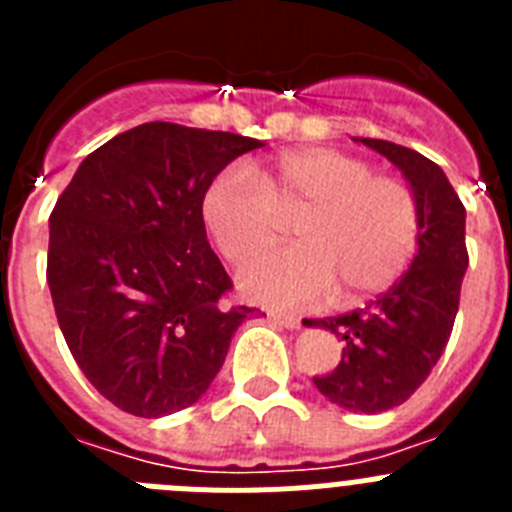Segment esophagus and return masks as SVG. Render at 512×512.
I'll list each match as a JSON object with an SVG mask.
<instances>
[{"mask_svg": "<svg viewBox=\"0 0 512 512\" xmlns=\"http://www.w3.org/2000/svg\"><path fill=\"white\" fill-rule=\"evenodd\" d=\"M269 318L274 320V323L284 325V328H300V318H297L295 312H279V310H271Z\"/></svg>", "mask_w": 512, "mask_h": 512, "instance_id": "34e87169", "label": "esophagus"}]
</instances>
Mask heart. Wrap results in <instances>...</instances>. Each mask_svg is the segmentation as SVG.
<instances>
[{"label": "heart", "instance_id": "heart-1", "mask_svg": "<svg viewBox=\"0 0 512 512\" xmlns=\"http://www.w3.org/2000/svg\"><path fill=\"white\" fill-rule=\"evenodd\" d=\"M292 217L297 246L266 253L241 271L251 300L310 305L333 289L346 305L366 300L402 277L420 243L413 189L333 148L282 153L256 176L228 166L202 194V220L235 264L277 243Z\"/></svg>", "mask_w": 512, "mask_h": 512}]
</instances>
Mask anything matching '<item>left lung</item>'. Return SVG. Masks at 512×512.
<instances>
[{
  "instance_id": "left-lung-1",
  "label": "left lung",
  "mask_w": 512,
  "mask_h": 512,
  "mask_svg": "<svg viewBox=\"0 0 512 512\" xmlns=\"http://www.w3.org/2000/svg\"><path fill=\"white\" fill-rule=\"evenodd\" d=\"M405 174L420 205V243L410 269L366 307L323 325L343 341L333 372L312 377L320 395L354 413H384L408 400L431 374L454 330L469 266L467 210L441 166L390 140L354 138Z\"/></svg>"
}]
</instances>
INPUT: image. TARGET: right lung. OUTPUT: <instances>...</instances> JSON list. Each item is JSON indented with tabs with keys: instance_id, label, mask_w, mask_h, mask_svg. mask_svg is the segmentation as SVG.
Returning a JSON list of instances; mask_svg holds the SVG:
<instances>
[{
	"instance_id": "obj_1",
	"label": "right lung",
	"mask_w": 512,
	"mask_h": 512,
	"mask_svg": "<svg viewBox=\"0 0 512 512\" xmlns=\"http://www.w3.org/2000/svg\"><path fill=\"white\" fill-rule=\"evenodd\" d=\"M264 143L146 122L89 153L51 212L48 287L71 356L94 390L138 418L200 400L238 325L228 271L207 241L212 176Z\"/></svg>"
}]
</instances>
